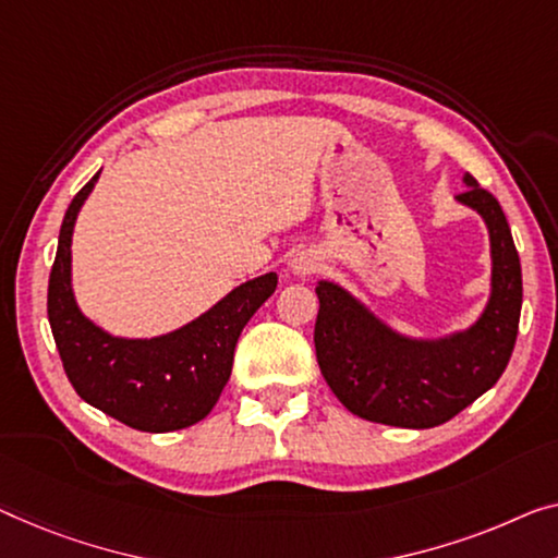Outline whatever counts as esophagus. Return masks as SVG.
Listing matches in <instances>:
<instances>
[{"label":"esophagus","instance_id":"34e87169","mask_svg":"<svg viewBox=\"0 0 558 558\" xmlns=\"http://www.w3.org/2000/svg\"><path fill=\"white\" fill-rule=\"evenodd\" d=\"M288 265L295 276H313V272L320 268V257L313 251H298L293 257H290Z\"/></svg>","mask_w":558,"mask_h":558}]
</instances>
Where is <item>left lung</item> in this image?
Segmentation results:
<instances>
[{
  "mask_svg": "<svg viewBox=\"0 0 558 558\" xmlns=\"http://www.w3.org/2000/svg\"><path fill=\"white\" fill-rule=\"evenodd\" d=\"M459 203L486 220L492 298L469 330L413 340L384 326L336 282L320 280L315 355L338 401L365 421L434 428L492 388L509 365L521 318V263L498 199L465 174Z\"/></svg>",
  "mask_w": 558,
  "mask_h": 558,
  "instance_id": "left-lung-1",
  "label": "left lung"
}]
</instances>
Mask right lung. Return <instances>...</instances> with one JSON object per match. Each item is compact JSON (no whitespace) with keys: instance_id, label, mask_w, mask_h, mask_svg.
<instances>
[{"instance_id":"right-lung-1","label":"right lung","mask_w":558,"mask_h":558,"mask_svg":"<svg viewBox=\"0 0 558 558\" xmlns=\"http://www.w3.org/2000/svg\"><path fill=\"white\" fill-rule=\"evenodd\" d=\"M99 172L66 207L47 288V315L66 378L82 401L147 434L203 421L226 388L245 323L276 293L278 276L247 280L180 330L149 340L114 338L80 313L72 295V230Z\"/></svg>"}]
</instances>
